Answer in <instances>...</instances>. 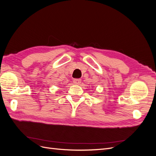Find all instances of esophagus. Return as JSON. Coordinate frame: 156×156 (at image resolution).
<instances>
[{
    "mask_svg": "<svg viewBox=\"0 0 156 156\" xmlns=\"http://www.w3.org/2000/svg\"><path fill=\"white\" fill-rule=\"evenodd\" d=\"M73 83L74 84H79L81 82V79H73Z\"/></svg>",
    "mask_w": 156,
    "mask_h": 156,
    "instance_id": "esophagus-1",
    "label": "esophagus"
}]
</instances>
